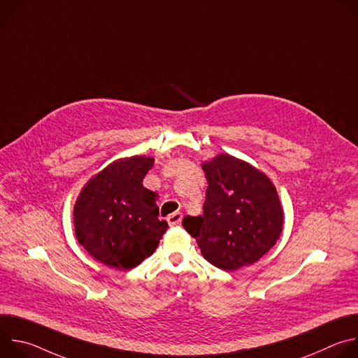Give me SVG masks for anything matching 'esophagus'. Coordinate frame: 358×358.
I'll list each match as a JSON object with an SVG mask.
<instances>
[{
    "label": "esophagus",
    "mask_w": 358,
    "mask_h": 358,
    "mask_svg": "<svg viewBox=\"0 0 358 358\" xmlns=\"http://www.w3.org/2000/svg\"><path fill=\"white\" fill-rule=\"evenodd\" d=\"M182 221V214L181 213H173L167 217V222L170 227H176V225H180Z\"/></svg>",
    "instance_id": "34e87169"
}]
</instances>
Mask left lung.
I'll use <instances>...</instances> for the list:
<instances>
[{
	"instance_id": "obj_1",
	"label": "left lung",
	"mask_w": 358,
	"mask_h": 358,
	"mask_svg": "<svg viewBox=\"0 0 358 358\" xmlns=\"http://www.w3.org/2000/svg\"><path fill=\"white\" fill-rule=\"evenodd\" d=\"M208 181L202 215L182 225L214 266L232 272L259 261L276 243L283 210L272 181L228 155L203 163Z\"/></svg>"
}]
</instances>
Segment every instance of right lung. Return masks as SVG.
<instances>
[{"label":"right lung","mask_w":358,"mask_h":358,"mask_svg":"<svg viewBox=\"0 0 358 358\" xmlns=\"http://www.w3.org/2000/svg\"><path fill=\"white\" fill-rule=\"evenodd\" d=\"M151 157L119 160L96 174L79 194L73 222L79 243L92 257L122 271L156 250L169 225L160 221L157 194L143 187Z\"/></svg>","instance_id":"right-lung-1"}]
</instances>
